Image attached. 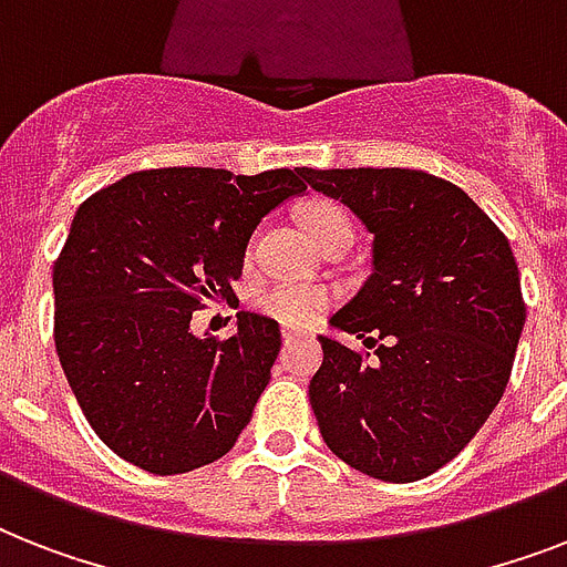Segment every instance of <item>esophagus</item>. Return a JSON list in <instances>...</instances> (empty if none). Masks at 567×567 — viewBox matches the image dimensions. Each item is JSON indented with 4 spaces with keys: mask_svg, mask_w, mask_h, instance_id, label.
<instances>
[{
    "mask_svg": "<svg viewBox=\"0 0 567 567\" xmlns=\"http://www.w3.org/2000/svg\"><path fill=\"white\" fill-rule=\"evenodd\" d=\"M300 338H309V332H302V329H282L285 344H297Z\"/></svg>",
    "mask_w": 567,
    "mask_h": 567,
    "instance_id": "obj_1",
    "label": "esophagus"
}]
</instances>
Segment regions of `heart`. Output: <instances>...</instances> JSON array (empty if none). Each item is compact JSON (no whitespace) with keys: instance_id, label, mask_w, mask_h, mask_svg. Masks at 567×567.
Instances as JSON below:
<instances>
[{"instance_id":"1","label":"heart","mask_w":567,"mask_h":567,"mask_svg":"<svg viewBox=\"0 0 567 567\" xmlns=\"http://www.w3.org/2000/svg\"><path fill=\"white\" fill-rule=\"evenodd\" d=\"M300 223L306 235L315 244L327 240L329 235H353V217L344 205L332 199H315L300 212ZM329 306V293L320 288H306V285H274L258 297V309L282 323H309Z\"/></svg>"}]
</instances>
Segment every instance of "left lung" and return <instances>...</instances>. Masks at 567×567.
I'll use <instances>...</instances> for the list:
<instances>
[{
  "instance_id": "left-lung-1",
  "label": "left lung",
  "mask_w": 567,
  "mask_h": 567,
  "mask_svg": "<svg viewBox=\"0 0 567 567\" xmlns=\"http://www.w3.org/2000/svg\"><path fill=\"white\" fill-rule=\"evenodd\" d=\"M373 235V274L332 315L373 362L320 336L309 400L341 462L414 483L456 458L509 382L527 306L506 235L462 188L423 171L297 167Z\"/></svg>"
}]
</instances>
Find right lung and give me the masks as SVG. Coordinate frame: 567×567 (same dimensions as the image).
<instances>
[{
    "label": "right lung",
    "mask_w": 567,
    "mask_h": 567,
    "mask_svg": "<svg viewBox=\"0 0 567 567\" xmlns=\"http://www.w3.org/2000/svg\"><path fill=\"white\" fill-rule=\"evenodd\" d=\"M306 190L297 171L128 173L79 205L52 270L55 350L93 432L120 458L171 476L226 456L270 382L282 336L238 311L226 341L190 318L235 297L249 235Z\"/></svg>",
    "instance_id": "add662e5"
}]
</instances>
